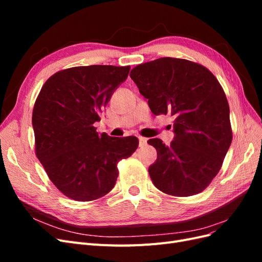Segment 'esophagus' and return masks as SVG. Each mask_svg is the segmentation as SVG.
I'll use <instances>...</instances> for the list:
<instances>
[{
	"label": "esophagus",
	"mask_w": 262,
	"mask_h": 262,
	"mask_svg": "<svg viewBox=\"0 0 262 262\" xmlns=\"http://www.w3.org/2000/svg\"><path fill=\"white\" fill-rule=\"evenodd\" d=\"M147 143V139L146 138H143V137H139V145L142 147V146H145Z\"/></svg>",
	"instance_id": "1"
}]
</instances>
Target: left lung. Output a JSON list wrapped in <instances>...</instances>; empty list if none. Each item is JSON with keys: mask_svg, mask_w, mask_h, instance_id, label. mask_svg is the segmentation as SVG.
Here are the masks:
<instances>
[{"mask_svg": "<svg viewBox=\"0 0 262 262\" xmlns=\"http://www.w3.org/2000/svg\"><path fill=\"white\" fill-rule=\"evenodd\" d=\"M130 76L154 115L170 113L175 139L147 143L157 150L148 172L166 194L202 192L217 175L232 143L229 106L223 87L205 67L177 58H160L137 66Z\"/></svg>", "mask_w": 262, "mask_h": 262, "instance_id": "8db88e82", "label": "left lung"}]
</instances>
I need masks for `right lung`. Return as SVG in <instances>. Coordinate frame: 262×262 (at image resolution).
<instances>
[{
    "label": "right lung",
    "mask_w": 262,
    "mask_h": 262,
    "mask_svg": "<svg viewBox=\"0 0 262 262\" xmlns=\"http://www.w3.org/2000/svg\"><path fill=\"white\" fill-rule=\"evenodd\" d=\"M130 67L89 66L61 70L46 81L33 110L35 152L52 184L75 201L106 195L117 165L139 146L136 137L99 134L94 122Z\"/></svg>",
    "instance_id": "add662e5"
}]
</instances>
